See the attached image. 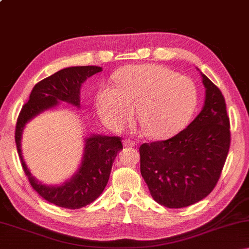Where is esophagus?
I'll list each match as a JSON object with an SVG mask.
<instances>
[{"mask_svg": "<svg viewBox=\"0 0 249 249\" xmlns=\"http://www.w3.org/2000/svg\"><path fill=\"white\" fill-rule=\"evenodd\" d=\"M124 147H135V142L132 140H125L123 142Z\"/></svg>", "mask_w": 249, "mask_h": 249, "instance_id": "esophagus-1", "label": "esophagus"}]
</instances>
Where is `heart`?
I'll list each match as a JSON object with an SVG mask.
<instances>
[{"label":"heart","mask_w":249,"mask_h":249,"mask_svg":"<svg viewBox=\"0 0 249 249\" xmlns=\"http://www.w3.org/2000/svg\"><path fill=\"white\" fill-rule=\"evenodd\" d=\"M114 81L116 88H101L95 99L99 116L112 129L125 127L137 111L146 136L162 141L181 132L195 114V83L166 67H125L114 74Z\"/></svg>","instance_id":"heart-1"}]
</instances>
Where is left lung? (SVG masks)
Returning <instances> with one entry per match:
<instances>
[{"instance_id": "8db88e82", "label": "left lung", "mask_w": 249, "mask_h": 249, "mask_svg": "<svg viewBox=\"0 0 249 249\" xmlns=\"http://www.w3.org/2000/svg\"><path fill=\"white\" fill-rule=\"evenodd\" d=\"M200 73L205 99L199 115L170 140L140 147L142 177L153 199L167 208H185L208 196L220 179L230 150L224 96Z\"/></svg>"}]
</instances>
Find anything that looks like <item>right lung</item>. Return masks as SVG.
I'll return each instance as SVG.
<instances>
[{
  "mask_svg": "<svg viewBox=\"0 0 249 249\" xmlns=\"http://www.w3.org/2000/svg\"><path fill=\"white\" fill-rule=\"evenodd\" d=\"M102 71L101 67H69L41 80L34 87L28 102L24 105L16 123L15 142L20 163L29 183L50 203L65 209H80L93 202L107 187L117 153L123 149L121 138L91 134L84 138L81 163L78 170L60 184H45L32 175L24 161L22 137L28 122L48 109L68 103L80 108V90L88 78Z\"/></svg>",
  "mask_w": 249,
  "mask_h": 249,
  "instance_id": "right-lung-1",
  "label": "right lung"
}]
</instances>
